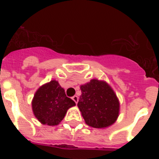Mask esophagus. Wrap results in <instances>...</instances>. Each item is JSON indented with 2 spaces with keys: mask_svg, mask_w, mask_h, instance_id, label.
<instances>
[{
  "mask_svg": "<svg viewBox=\"0 0 159 159\" xmlns=\"http://www.w3.org/2000/svg\"><path fill=\"white\" fill-rule=\"evenodd\" d=\"M71 99H72V100L74 101L75 103H77V102H78L79 98H78V96H77V95H74V96H72V97H71Z\"/></svg>",
  "mask_w": 159,
  "mask_h": 159,
  "instance_id": "obj_1",
  "label": "esophagus"
}]
</instances>
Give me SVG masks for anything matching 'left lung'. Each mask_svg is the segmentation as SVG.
I'll return each mask as SVG.
<instances>
[{"mask_svg": "<svg viewBox=\"0 0 159 159\" xmlns=\"http://www.w3.org/2000/svg\"><path fill=\"white\" fill-rule=\"evenodd\" d=\"M78 107L90 127L103 128L113 124L119 116V102L107 83L92 80L80 87Z\"/></svg>", "mask_w": 159, "mask_h": 159, "instance_id": "obj_1", "label": "left lung"}]
</instances>
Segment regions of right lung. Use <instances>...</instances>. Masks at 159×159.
Segmentation results:
<instances>
[{
	"instance_id": "right-lung-1",
	"label": "right lung",
	"mask_w": 159,
	"mask_h": 159,
	"mask_svg": "<svg viewBox=\"0 0 159 159\" xmlns=\"http://www.w3.org/2000/svg\"><path fill=\"white\" fill-rule=\"evenodd\" d=\"M32 105L33 113L40 123L55 126L62 121L67 109L75 103L67 97L57 81L52 80L37 90Z\"/></svg>"
}]
</instances>
